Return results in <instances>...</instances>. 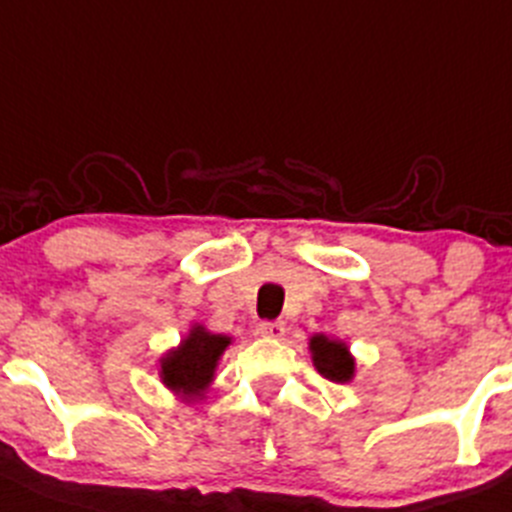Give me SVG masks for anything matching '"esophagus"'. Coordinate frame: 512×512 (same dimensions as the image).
I'll list each match as a JSON object with an SVG mask.
<instances>
[{
	"instance_id": "obj_1",
	"label": "esophagus",
	"mask_w": 512,
	"mask_h": 512,
	"mask_svg": "<svg viewBox=\"0 0 512 512\" xmlns=\"http://www.w3.org/2000/svg\"><path fill=\"white\" fill-rule=\"evenodd\" d=\"M259 332L264 334V337L281 339L286 334V324H284V321H261Z\"/></svg>"
}]
</instances>
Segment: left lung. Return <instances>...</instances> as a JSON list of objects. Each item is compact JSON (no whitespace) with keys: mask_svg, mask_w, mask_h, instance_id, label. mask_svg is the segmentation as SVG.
Masks as SVG:
<instances>
[{"mask_svg":"<svg viewBox=\"0 0 512 512\" xmlns=\"http://www.w3.org/2000/svg\"><path fill=\"white\" fill-rule=\"evenodd\" d=\"M311 354H314V367L329 382L344 384L352 379L354 359L342 342H334V339H326L324 334H319V337L311 339Z\"/></svg>","mask_w":512,"mask_h":512,"instance_id":"1","label":"left lung"}]
</instances>
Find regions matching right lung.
Instances as JSON below:
<instances>
[{"instance_id": "1", "label": "right lung", "mask_w": 512, "mask_h": 512, "mask_svg": "<svg viewBox=\"0 0 512 512\" xmlns=\"http://www.w3.org/2000/svg\"><path fill=\"white\" fill-rule=\"evenodd\" d=\"M228 344H231L228 337L211 334L198 326L186 342L160 362V377L173 392L201 394L213 379L218 357Z\"/></svg>"}]
</instances>
